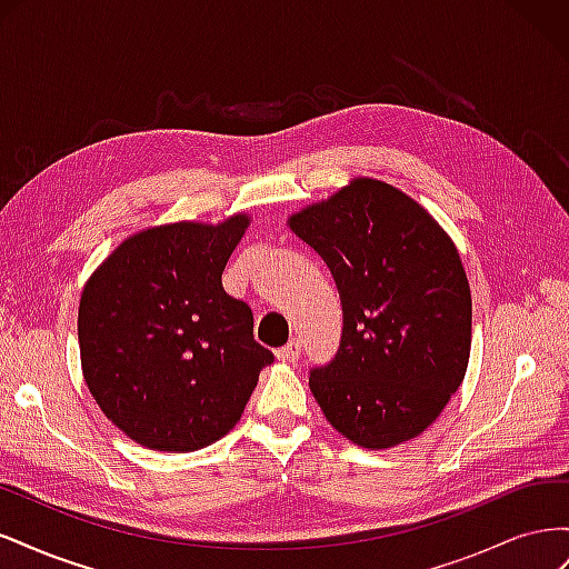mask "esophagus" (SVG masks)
Returning <instances> with one entry per match:
<instances>
[{
  "mask_svg": "<svg viewBox=\"0 0 569 569\" xmlns=\"http://www.w3.org/2000/svg\"><path fill=\"white\" fill-rule=\"evenodd\" d=\"M299 356H301V341L299 339H291L287 347H282L278 351V358L284 360V363H297Z\"/></svg>",
  "mask_w": 569,
  "mask_h": 569,
  "instance_id": "34e87169",
  "label": "esophagus"
}]
</instances>
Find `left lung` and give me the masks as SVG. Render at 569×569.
I'll return each instance as SVG.
<instances>
[{"mask_svg":"<svg viewBox=\"0 0 569 569\" xmlns=\"http://www.w3.org/2000/svg\"><path fill=\"white\" fill-rule=\"evenodd\" d=\"M287 226L330 268L341 299L339 351L308 380L327 422L370 451L420 437L470 360L472 297L453 239L375 178H353Z\"/></svg>","mask_w":569,"mask_h":569,"instance_id":"obj_1","label":"left lung"}]
</instances>
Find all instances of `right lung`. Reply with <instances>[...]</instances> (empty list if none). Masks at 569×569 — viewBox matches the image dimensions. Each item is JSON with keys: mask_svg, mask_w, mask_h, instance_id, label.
Returning a JSON list of instances; mask_svg holds the SVG:
<instances>
[{"mask_svg": "<svg viewBox=\"0 0 569 569\" xmlns=\"http://www.w3.org/2000/svg\"><path fill=\"white\" fill-rule=\"evenodd\" d=\"M251 218L134 232L82 289V377L104 416L151 451L189 453L239 422L272 353L222 270Z\"/></svg>", "mask_w": 569, "mask_h": 569, "instance_id": "1", "label": "right lung"}]
</instances>
